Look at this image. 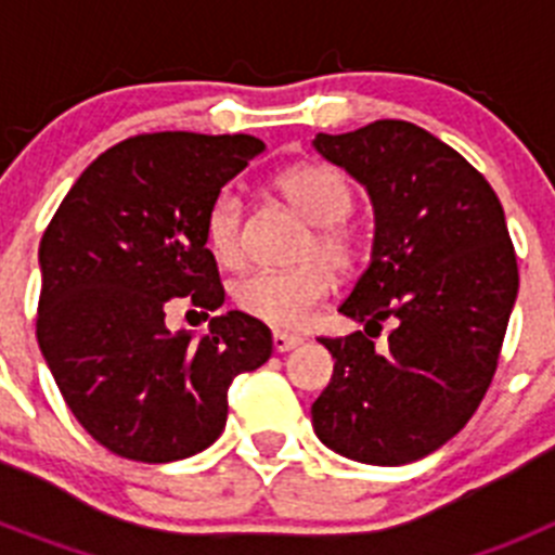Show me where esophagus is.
I'll return each instance as SVG.
<instances>
[{
	"label": "esophagus",
	"instance_id": "esophagus-1",
	"mask_svg": "<svg viewBox=\"0 0 555 555\" xmlns=\"http://www.w3.org/2000/svg\"><path fill=\"white\" fill-rule=\"evenodd\" d=\"M297 345H302V336H297V333H286V331L272 333V347L278 352H288V350H294Z\"/></svg>",
	"mask_w": 555,
	"mask_h": 555
}]
</instances>
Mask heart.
Instances as JSON below:
<instances>
[{"label":"heart","mask_w":555,"mask_h":555,"mask_svg":"<svg viewBox=\"0 0 555 555\" xmlns=\"http://www.w3.org/2000/svg\"><path fill=\"white\" fill-rule=\"evenodd\" d=\"M274 191L297 214L311 233L300 247L302 267L288 272H253L238 281L233 292L235 306L255 320L274 327L302 325L313 308L333 292V270L350 269L358 242L345 219L352 210V189L336 169L322 164H302L283 171ZM208 247L222 267L242 263V199L222 191L208 210L205 222Z\"/></svg>","instance_id":"heart-1"}]
</instances>
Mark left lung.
<instances>
[{
  "mask_svg": "<svg viewBox=\"0 0 555 555\" xmlns=\"http://www.w3.org/2000/svg\"><path fill=\"white\" fill-rule=\"evenodd\" d=\"M313 150L364 185L375 235L338 306L364 333L320 338L336 364L311 423L333 453L400 467L453 439L492 384L519 288L503 205L453 146L411 121L320 132ZM386 319L396 331L375 351L365 325Z\"/></svg>",
  "mask_w": 555,
  "mask_h": 555,
  "instance_id": "1",
  "label": "left lung"
}]
</instances>
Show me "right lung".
Returning <instances> with one entry per match:
<instances>
[{"instance_id": "obj_1", "label": "right lung", "mask_w": 555, "mask_h": 555, "mask_svg": "<svg viewBox=\"0 0 555 555\" xmlns=\"http://www.w3.org/2000/svg\"><path fill=\"white\" fill-rule=\"evenodd\" d=\"M267 150L253 135L152 132L82 171L38 249V347L77 423L121 459L166 464L217 442L235 375L272 356V333L228 311L205 336L166 327V302H224L205 247L208 210ZM208 317V313H205Z\"/></svg>"}]
</instances>
